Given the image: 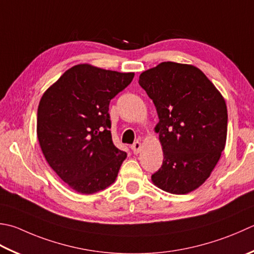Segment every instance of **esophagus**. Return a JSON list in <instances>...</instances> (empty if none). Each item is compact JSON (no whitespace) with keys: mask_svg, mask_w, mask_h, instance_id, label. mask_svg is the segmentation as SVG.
<instances>
[{"mask_svg":"<svg viewBox=\"0 0 254 254\" xmlns=\"http://www.w3.org/2000/svg\"><path fill=\"white\" fill-rule=\"evenodd\" d=\"M131 148H132V151H133L134 154H138L141 151V148H142V144L140 142H135L131 146Z\"/></svg>","mask_w":254,"mask_h":254,"instance_id":"esophagus-1","label":"esophagus"}]
</instances>
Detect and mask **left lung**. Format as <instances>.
<instances>
[{
	"instance_id": "8db88e82",
	"label": "left lung",
	"mask_w": 254,
	"mask_h": 254,
	"mask_svg": "<svg viewBox=\"0 0 254 254\" xmlns=\"http://www.w3.org/2000/svg\"><path fill=\"white\" fill-rule=\"evenodd\" d=\"M158 114L164 160L152 182L162 190L184 195L210 176L225 150L228 112L222 94L200 69L164 62L138 79Z\"/></svg>"
}]
</instances>
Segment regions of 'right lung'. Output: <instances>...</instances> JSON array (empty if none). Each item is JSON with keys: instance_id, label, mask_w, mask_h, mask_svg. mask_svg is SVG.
I'll return each instance as SVG.
<instances>
[{"instance_id": "obj_1", "label": "right lung", "mask_w": 254, "mask_h": 254, "mask_svg": "<svg viewBox=\"0 0 254 254\" xmlns=\"http://www.w3.org/2000/svg\"><path fill=\"white\" fill-rule=\"evenodd\" d=\"M134 72L76 64L39 101L37 137L54 172L83 195L114 183L127 153L114 145L109 103L131 83Z\"/></svg>"}]
</instances>
